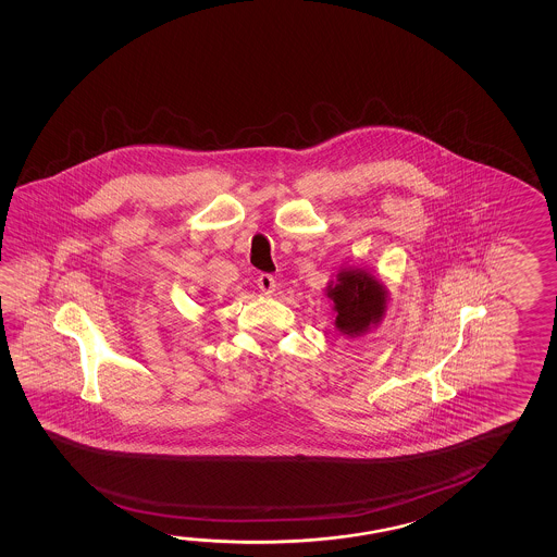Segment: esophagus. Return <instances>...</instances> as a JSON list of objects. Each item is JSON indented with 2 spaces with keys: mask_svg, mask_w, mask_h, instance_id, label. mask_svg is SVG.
I'll return each instance as SVG.
<instances>
[{
  "mask_svg": "<svg viewBox=\"0 0 557 557\" xmlns=\"http://www.w3.org/2000/svg\"><path fill=\"white\" fill-rule=\"evenodd\" d=\"M256 285H258L260 292L270 295V293H274L275 280L270 274H260L258 275V280H256Z\"/></svg>",
  "mask_w": 557,
  "mask_h": 557,
  "instance_id": "1",
  "label": "esophagus"
}]
</instances>
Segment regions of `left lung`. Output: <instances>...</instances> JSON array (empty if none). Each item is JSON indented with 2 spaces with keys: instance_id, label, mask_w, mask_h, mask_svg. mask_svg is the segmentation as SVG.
Segmentation results:
<instances>
[{
  "instance_id": "8db88e82",
  "label": "left lung",
  "mask_w": 557,
  "mask_h": 557,
  "mask_svg": "<svg viewBox=\"0 0 557 557\" xmlns=\"http://www.w3.org/2000/svg\"><path fill=\"white\" fill-rule=\"evenodd\" d=\"M336 310V329L347 336H361L379 324L386 310V287L363 270H344L326 287Z\"/></svg>"
}]
</instances>
